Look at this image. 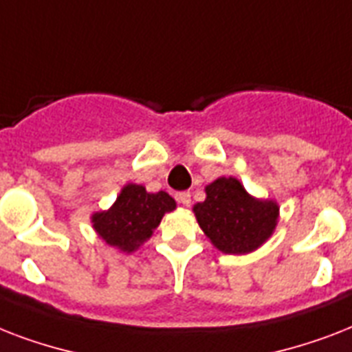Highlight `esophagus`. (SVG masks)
I'll return each instance as SVG.
<instances>
[{"mask_svg": "<svg viewBox=\"0 0 352 352\" xmlns=\"http://www.w3.org/2000/svg\"><path fill=\"white\" fill-rule=\"evenodd\" d=\"M177 201H179L182 206H190V204H192V195H190V192L177 193Z\"/></svg>", "mask_w": 352, "mask_h": 352, "instance_id": "34e87169", "label": "esophagus"}]
</instances>
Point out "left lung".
I'll use <instances>...</instances> for the list:
<instances>
[{
    "label": "left lung",
    "mask_w": 352,
    "mask_h": 352,
    "mask_svg": "<svg viewBox=\"0 0 352 352\" xmlns=\"http://www.w3.org/2000/svg\"><path fill=\"white\" fill-rule=\"evenodd\" d=\"M199 226L225 254H248L272 235L278 204L250 197L234 177L206 186V199L193 206Z\"/></svg>",
    "instance_id": "1"
}]
</instances>
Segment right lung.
<instances>
[{
  "instance_id": "add662e5",
  "label": "right lung",
  "mask_w": 352,
  "mask_h": 352,
  "mask_svg": "<svg viewBox=\"0 0 352 352\" xmlns=\"http://www.w3.org/2000/svg\"><path fill=\"white\" fill-rule=\"evenodd\" d=\"M171 210H175V201L166 192L148 193L140 184H127L111 208L93 215V226L107 245L133 252Z\"/></svg>"
}]
</instances>
